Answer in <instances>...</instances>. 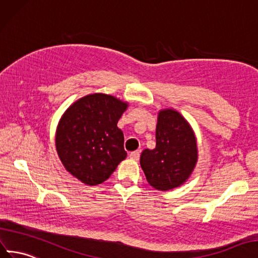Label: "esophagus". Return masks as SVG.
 <instances>
[{
	"instance_id": "obj_1",
	"label": "esophagus",
	"mask_w": 258,
	"mask_h": 258,
	"mask_svg": "<svg viewBox=\"0 0 258 258\" xmlns=\"http://www.w3.org/2000/svg\"><path fill=\"white\" fill-rule=\"evenodd\" d=\"M139 154H141V151L139 150H136V151H133V152H131L130 153V158L131 159H133V160H138L139 159Z\"/></svg>"
}]
</instances>
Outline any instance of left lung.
Instances as JSON below:
<instances>
[{
    "label": "left lung",
    "instance_id": "left-lung-1",
    "mask_svg": "<svg viewBox=\"0 0 258 258\" xmlns=\"http://www.w3.org/2000/svg\"><path fill=\"white\" fill-rule=\"evenodd\" d=\"M156 142V148L145 149L141 156L147 181L162 191L179 187L190 177L198 161L192 128L176 110H160Z\"/></svg>",
    "mask_w": 258,
    "mask_h": 258
}]
</instances>
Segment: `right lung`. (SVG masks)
<instances>
[{"mask_svg":"<svg viewBox=\"0 0 258 258\" xmlns=\"http://www.w3.org/2000/svg\"><path fill=\"white\" fill-rule=\"evenodd\" d=\"M127 106L111 95L91 94L73 102L58 123V157L66 170L86 185L107 180L126 158L116 124Z\"/></svg>","mask_w":258,"mask_h":258,"instance_id":"add662e5","label":"right lung"}]
</instances>
